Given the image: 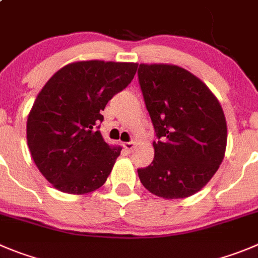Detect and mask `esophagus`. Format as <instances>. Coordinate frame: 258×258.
I'll return each mask as SVG.
<instances>
[{"instance_id": "esophagus-1", "label": "esophagus", "mask_w": 258, "mask_h": 258, "mask_svg": "<svg viewBox=\"0 0 258 258\" xmlns=\"http://www.w3.org/2000/svg\"><path fill=\"white\" fill-rule=\"evenodd\" d=\"M136 146V143L135 141H127V143H123V148L126 149L127 151H132Z\"/></svg>"}]
</instances>
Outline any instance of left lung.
I'll return each instance as SVG.
<instances>
[{"label": "left lung", "instance_id": "8db88e82", "mask_svg": "<svg viewBox=\"0 0 258 258\" xmlns=\"http://www.w3.org/2000/svg\"><path fill=\"white\" fill-rule=\"evenodd\" d=\"M139 81L158 141L154 160L139 169L148 191L186 199L208 184L223 162L228 130L218 98L197 76L175 64L140 63Z\"/></svg>", "mask_w": 258, "mask_h": 258}]
</instances>
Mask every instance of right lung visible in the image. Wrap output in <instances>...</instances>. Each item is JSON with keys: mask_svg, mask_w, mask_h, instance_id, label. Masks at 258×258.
I'll use <instances>...</instances> for the list:
<instances>
[{"mask_svg": "<svg viewBox=\"0 0 258 258\" xmlns=\"http://www.w3.org/2000/svg\"><path fill=\"white\" fill-rule=\"evenodd\" d=\"M136 70L134 62H72L39 91L28 115L26 140L35 165L54 188L85 195L105 183L122 148L105 143L98 130L102 110Z\"/></svg>", "mask_w": 258, "mask_h": 258, "instance_id": "1", "label": "right lung"}]
</instances>
